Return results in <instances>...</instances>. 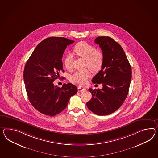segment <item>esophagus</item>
Here are the masks:
<instances>
[{
    "label": "esophagus",
    "instance_id": "obj_1",
    "mask_svg": "<svg viewBox=\"0 0 158 158\" xmlns=\"http://www.w3.org/2000/svg\"><path fill=\"white\" fill-rule=\"evenodd\" d=\"M85 90V89L82 88H81V87H78V92H83V91H84Z\"/></svg>",
    "mask_w": 158,
    "mask_h": 158
}]
</instances>
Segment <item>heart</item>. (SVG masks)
<instances>
[{
    "instance_id": "obj_1",
    "label": "heart",
    "mask_w": 158,
    "mask_h": 158,
    "mask_svg": "<svg viewBox=\"0 0 158 158\" xmlns=\"http://www.w3.org/2000/svg\"><path fill=\"white\" fill-rule=\"evenodd\" d=\"M74 52L79 57L86 60L85 66L93 72H98L101 69L104 62V55L101 52L97 51L92 45L85 42H79L75 46ZM73 61V56L71 54H69L65 57L64 64L68 70L72 69ZM90 76L91 73L89 69L76 70L70 77V81L74 84L83 86L86 84Z\"/></svg>"
}]
</instances>
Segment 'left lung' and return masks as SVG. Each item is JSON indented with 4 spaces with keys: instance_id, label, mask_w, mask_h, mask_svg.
I'll return each mask as SVG.
<instances>
[{
    "instance_id": "8db88e82",
    "label": "left lung",
    "mask_w": 158,
    "mask_h": 158,
    "mask_svg": "<svg viewBox=\"0 0 158 158\" xmlns=\"http://www.w3.org/2000/svg\"><path fill=\"white\" fill-rule=\"evenodd\" d=\"M94 42L99 45L104 55V62L94 84H102V89L89 88L92 97L86 102L88 109L99 116L113 113L118 109L128 95L132 70L124 50L109 36H98Z\"/></svg>"
}]
</instances>
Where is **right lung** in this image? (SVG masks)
I'll return each instance as SVG.
<instances>
[{
    "label": "right lung",
    "mask_w": 158,
    "mask_h": 158,
    "mask_svg": "<svg viewBox=\"0 0 158 158\" xmlns=\"http://www.w3.org/2000/svg\"><path fill=\"white\" fill-rule=\"evenodd\" d=\"M74 41L63 37H49L41 42L27 61L23 72L28 100L34 108L54 116L66 108L70 98L77 92L71 83L61 88L53 82L64 72L62 56L68 45Z\"/></svg>",
    "instance_id": "1"
}]
</instances>
